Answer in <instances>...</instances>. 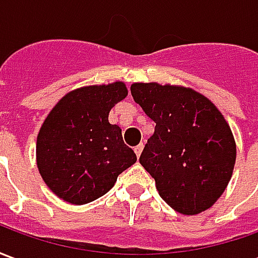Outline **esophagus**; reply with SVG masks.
Instances as JSON below:
<instances>
[{"label": "esophagus", "instance_id": "esophagus-1", "mask_svg": "<svg viewBox=\"0 0 258 258\" xmlns=\"http://www.w3.org/2000/svg\"><path fill=\"white\" fill-rule=\"evenodd\" d=\"M142 149H144V144H140V145H137L134 148V152L137 153V156H140L141 152H142Z\"/></svg>", "mask_w": 258, "mask_h": 258}]
</instances>
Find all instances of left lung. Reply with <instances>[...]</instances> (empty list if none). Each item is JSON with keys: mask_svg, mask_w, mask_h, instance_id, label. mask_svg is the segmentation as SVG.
I'll list each match as a JSON object with an SVG mask.
<instances>
[{"mask_svg": "<svg viewBox=\"0 0 258 258\" xmlns=\"http://www.w3.org/2000/svg\"><path fill=\"white\" fill-rule=\"evenodd\" d=\"M131 95L156 123L140 163L159 195L181 214L216 203L232 177L236 146L220 110L199 92L157 83H135Z\"/></svg>", "mask_w": 258, "mask_h": 258, "instance_id": "obj_1", "label": "left lung"}]
</instances>
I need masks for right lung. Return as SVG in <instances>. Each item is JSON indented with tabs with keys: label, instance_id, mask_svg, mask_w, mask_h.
Returning a JSON list of instances; mask_svg holds the SVG:
<instances>
[{
	"label": "right lung",
	"instance_id": "right-lung-1",
	"mask_svg": "<svg viewBox=\"0 0 258 258\" xmlns=\"http://www.w3.org/2000/svg\"><path fill=\"white\" fill-rule=\"evenodd\" d=\"M127 96L123 83L91 85L64 95L37 137V166L53 194L85 205L112 189L118 174L137 162L109 112Z\"/></svg>",
	"mask_w": 258,
	"mask_h": 258
}]
</instances>
